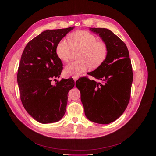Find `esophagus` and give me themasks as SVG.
Segmentation results:
<instances>
[{
	"mask_svg": "<svg viewBox=\"0 0 156 156\" xmlns=\"http://www.w3.org/2000/svg\"><path fill=\"white\" fill-rule=\"evenodd\" d=\"M73 78L74 80H75V81H76V80H78V79L79 78V77H78V76H73Z\"/></svg>",
	"mask_w": 156,
	"mask_h": 156,
	"instance_id": "34e87169",
	"label": "esophagus"
}]
</instances>
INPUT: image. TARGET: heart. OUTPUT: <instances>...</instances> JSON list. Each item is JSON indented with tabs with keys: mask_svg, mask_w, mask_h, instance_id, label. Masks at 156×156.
Masks as SVG:
<instances>
[{
	"mask_svg": "<svg viewBox=\"0 0 156 156\" xmlns=\"http://www.w3.org/2000/svg\"><path fill=\"white\" fill-rule=\"evenodd\" d=\"M69 41L61 40L56 47L59 59L67 62L70 59L73 49L81 51L80 61L71 62L65 66L64 73L69 76H78L90 66L97 67L101 64L108 55V47L104 42H97L93 34L86 31H78L68 36Z\"/></svg>",
	"mask_w": 156,
	"mask_h": 156,
	"instance_id": "b5f03b06",
	"label": "heart"
}]
</instances>
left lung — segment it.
<instances>
[{
  "mask_svg": "<svg viewBox=\"0 0 156 156\" xmlns=\"http://www.w3.org/2000/svg\"><path fill=\"white\" fill-rule=\"evenodd\" d=\"M99 35L108 47V55L94 71L88 73L102 82L81 78L76 87L81 94L86 117L96 123L107 125L116 120L129 103L133 71L126 44L111 30L89 28Z\"/></svg>",
  "mask_w": 156,
  "mask_h": 156,
  "instance_id": "1",
  "label": "left lung"
}]
</instances>
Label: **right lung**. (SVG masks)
<instances>
[{"instance_id":"add662e5","label":"right lung","mask_w":156,"mask_h":156,"mask_svg":"<svg viewBox=\"0 0 156 156\" xmlns=\"http://www.w3.org/2000/svg\"><path fill=\"white\" fill-rule=\"evenodd\" d=\"M74 28L44 31L28 43L22 54L17 75L21 100L27 112L40 123L62 118L68 92L75 86L71 78L51 84V79L59 78L62 70L57 45Z\"/></svg>"}]
</instances>
